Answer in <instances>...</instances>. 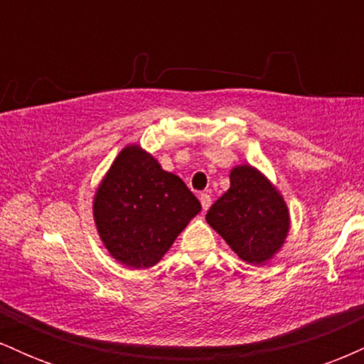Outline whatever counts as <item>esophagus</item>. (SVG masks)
Wrapping results in <instances>:
<instances>
[{
    "label": "esophagus",
    "mask_w": 364,
    "mask_h": 364,
    "mask_svg": "<svg viewBox=\"0 0 364 364\" xmlns=\"http://www.w3.org/2000/svg\"><path fill=\"white\" fill-rule=\"evenodd\" d=\"M200 203H202L203 210H207V208L210 207V203H212L210 195H208V193H202V195H200Z\"/></svg>",
    "instance_id": "esophagus-1"
}]
</instances>
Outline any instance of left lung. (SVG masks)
Returning <instances> with one entry per match:
<instances>
[{
	"instance_id": "left-lung-1",
	"label": "left lung",
	"mask_w": 364,
	"mask_h": 364,
	"mask_svg": "<svg viewBox=\"0 0 364 364\" xmlns=\"http://www.w3.org/2000/svg\"><path fill=\"white\" fill-rule=\"evenodd\" d=\"M229 178L231 186L205 219L241 260L262 265L286 241L289 210L272 183L252 166H236Z\"/></svg>"
}]
</instances>
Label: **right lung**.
Here are the masks:
<instances>
[{"label": "right lung", "instance_id": "add662e5", "mask_svg": "<svg viewBox=\"0 0 364 364\" xmlns=\"http://www.w3.org/2000/svg\"><path fill=\"white\" fill-rule=\"evenodd\" d=\"M92 208L111 257L147 269L164 257L202 205L181 178L139 145H128L99 185Z\"/></svg>", "mask_w": 364, "mask_h": 364}]
</instances>
